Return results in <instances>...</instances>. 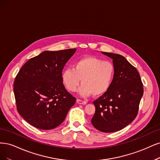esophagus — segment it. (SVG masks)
Instances as JSON below:
<instances>
[{"label":"esophagus","mask_w":160,"mask_h":160,"mask_svg":"<svg viewBox=\"0 0 160 160\" xmlns=\"http://www.w3.org/2000/svg\"><path fill=\"white\" fill-rule=\"evenodd\" d=\"M76 102H77V103H78V104H82V105L86 104V102L85 101L81 100H80V99H77Z\"/></svg>","instance_id":"esophagus-1"}]
</instances>
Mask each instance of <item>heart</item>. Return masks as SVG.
I'll return each instance as SVG.
<instances>
[{"instance_id":"obj_1","label":"heart","mask_w":160,"mask_h":160,"mask_svg":"<svg viewBox=\"0 0 160 160\" xmlns=\"http://www.w3.org/2000/svg\"><path fill=\"white\" fill-rule=\"evenodd\" d=\"M114 74V66L110 62L95 56H87L75 61L73 68L65 69L61 76L68 91H76L82 79L79 89L82 96H99L110 89Z\"/></svg>"}]
</instances>
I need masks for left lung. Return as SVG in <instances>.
I'll use <instances>...</instances> for the list:
<instances>
[{
  "label": "left lung",
  "instance_id": "obj_1",
  "mask_svg": "<svg viewBox=\"0 0 160 160\" xmlns=\"http://www.w3.org/2000/svg\"><path fill=\"white\" fill-rule=\"evenodd\" d=\"M112 58L114 78L110 89L93 102L96 107L92 125L102 132H115L124 128L138 115L143 94L140 74L120 54L102 52Z\"/></svg>",
  "mask_w": 160,
  "mask_h": 160
}]
</instances>
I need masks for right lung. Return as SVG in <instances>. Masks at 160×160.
Wrapping results in <instances>:
<instances>
[{"label": "right lung", "instance_id": "right-lung-1", "mask_svg": "<svg viewBox=\"0 0 160 160\" xmlns=\"http://www.w3.org/2000/svg\"><path fill=\"white\" fill-rule=\"evenodd\" d=\"M76 50L44 51L19 70L14 82L17 109L30 125L40 130L54 129L74 105L76 98L66 90L61 75Z\"/></svg>", "mask_w": 160, "mask_h": 160}]
</instances>
